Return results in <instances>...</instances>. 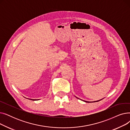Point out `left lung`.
<instances>
[{"label":"left lung","mask_w":130,"mask_h":130,"mask_svg":"<svg viewBox=\"0 0 130 130\" xmlns=\"http://www.w3.org/2000/svg\"><path fill=\"white\" fill-rule=\"evenodd\" d=\"M101 100H99V101H95V102H99V101H101ZM84 101V102H86V103H89V102H88V101Z\"/></svg>","instance_id":"8db88e82"}]
</instances>
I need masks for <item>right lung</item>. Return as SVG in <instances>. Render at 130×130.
I'll return each instance as SVG.
<instances>
[{"mask_svg":"<svg viewBox=\"0 0 130 130\" xmlns=\"http://www.w3.org/2000/svg\"><path fill=\"white\" fill-rule=\"evenodd\" d=\"M29 100H33V101H34V100H32V99H29Z\"/></svg>","mask_w":130,"mask_h":130,"instance_id":"add662e5","label":"right lung"}]
</instances>
